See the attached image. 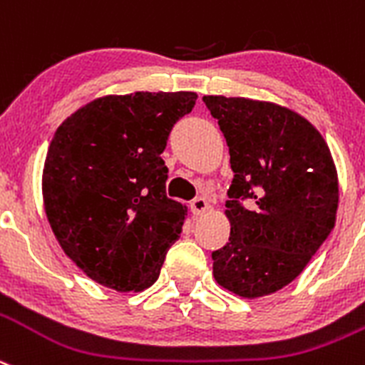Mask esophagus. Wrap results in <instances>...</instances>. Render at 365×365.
Returning <instances> with one entry per match:
<instances>
[{
  "label": "esophagus",
  "instance_id": "34e87169",
  "mask_svg": "<svg viewBox=\"0 0 365 365\" xmlns=\"http://www.w3.org/2000/svg\"><path fill=\"white\" fill-rule=\"evenodd\" d=\"M209 209L210 205L205 198H194L192 202H190V210H192V214H196V216H202V214H205Z\"/></svg>",
  "mask_w": 365,
  "mask_h": 365
}]
</instances>
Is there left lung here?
<instances>
[{"mask_svg": "<svg viewBox=\"0 0 365 365\" xmlns=\"http://www.w3.org/2000/svg\"><path fill=\"white\" fill-rule=\"evenodd\" d=\"M234 171L229 243L212 252L217 284L240 297L290 284L335 227L339 180L321 133L295 111L241 97H203Z\"/></svg>", "mask_w": 365, "mask_h": 365, "instance_id": "1", "label": "left lung"}]
</instances>
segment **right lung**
<instances>
[{"label": "right lung", "instance_id": "add662e5", "mask_svg": "<svg viewBox=\"0 0 365 365\" xmlns=\"http://www.w3.org/2000/svg\"><path fill=\"white\" fill-rule=\"evenodd\" d=\"M196 98L192 91L110 95L71 113L53 135L44 210L64 254L93 281L140 292L158 279L185 220V207L167 198L160 155Z\"/></svg>", "mask_w": 365, "mask_h": 365}]
</instances>
